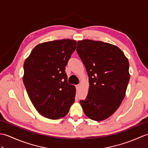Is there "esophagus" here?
<instances>
[{
  "label": "esophagus",
  "instance_id": "obj_1",
  "mask_svg": "<svg viewBox=\"0 0 148 148\" xmlns=\"http://www.w3.org/2000/svg\"><path fill=\"white\" fill-rule=\"evenodd\" d=\"M80 87H81V85L80 84H77V85L75 86V88H76L77 90H79V89L80 88Z\"/></svg>",
  "mask_w": 148,
  "mask_h": 148
}]
</instances>
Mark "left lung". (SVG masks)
Instances as JSON below:
<instances>
[{
    "label": "left lung",
    "mask_w": 148,
    "mask_h": 148,
    "mask_svg": "<svg viewBox=\"0 0 148 148\" xmlns=\"http://www.w3.org/2000/svg\"><path fill=\"white\" fill-rule=\"evenodd\" d=\"M76 51L89 77V90L80 104L95 121L108 119L121 105L130 79L129 63L118 47L100 41H78Z\"/></svg>",
    "instance_id": "1"
}]
</instances>
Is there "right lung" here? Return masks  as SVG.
Segmentation results:
<instances>
[{
  "mask_svg": "<svg viewBox=\"0 0 148 148\" xmlns=\"http://www.w3.org/2000/svg\"><path fill=\"white\" fill-rule=\"evenodd\" d=\"M76 43L64 39L40 43L24 63L27 95L36 110L47 119L63 118L74 103L76 90L68 84L65 69Z\"/></svg>",
  "mask_w": 148,
  "mask_h": 148,
  "instance_id": "right-lung-1",
  "label": "right lung"
}]
</instances>
